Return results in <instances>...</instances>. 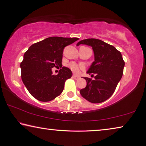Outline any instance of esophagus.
Instances as JSON below:
<instances>
[{"label": "esophagus", "instance_id": "obj_1", "mask_svg": "<svg viewBox=\"0 0 146 146\" xmlns=\"http://www.w3.org/2000/svg\"><path fill=\"white\" fill-rule=\"evenodd\" d=\"M73 78L74 79H75V80H78V79H79V78H80V76H76V75H73Z\"/></svg>", "mask_w": 146, "mask_h": 146}]
</instances>
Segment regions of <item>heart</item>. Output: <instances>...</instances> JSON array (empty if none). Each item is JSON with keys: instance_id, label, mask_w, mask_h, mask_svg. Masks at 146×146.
Here are the masks:
<instances>
[{"instance_id": "heart-1", "label": "heart", "mask_w": 146, "mask_h": 146, "mask_svg": "<svg viewBox=\"0 0 146 146\" xmlns=\"http://www.w3.org/2000/svg\"><path fill=\"white\" fill-rule=\"evenodd\" d=\"M69 68H70V70L73 72L78 73L80 71V70H83V69H84V66L83 65H78L76 63L73 62L69 64Z\"/></svg>"}]
</instances>
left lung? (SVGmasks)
<instances>
[{
  "mask_svg": "<svg viewBox=\"0 0 146 146\" xmlns=\"http://www.w3.org/2000/svg\"><path fill=\"white\" fill-rule=\"evenodd\" d=\"M80 44L92 47L94 61L87 73L95 74L94 80L84 77L87 86L80 90V93L89 102H105L112 96L123 76L124 62L122 55L114 46L98 39H84L76 45Z\"/></svg>",
  "mask_w": 146,
  "mask_h": 146,
  "instance_id": "1",
  "label": "left lung"
}]
</instances>
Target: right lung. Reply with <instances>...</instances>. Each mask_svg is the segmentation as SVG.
I'll return each mask as SVG.
<instances>
[{
	"label": "right lung",
	"instance_id": "1",
	"mask_svg": "<svg viewBox=\"0 0 146 146\" xmlns=\"http://www.w3.org/2000/svg\"><path fill=\"white\" fill-rule=\"evenodd\" d=\"M76 38L50 37L29 47L21 62L23 83L33 97L41 102H50L62 93L65 81L72 72L63 66L57 76L51 68L62 67L64 47L77 41Z\"/></svg>",
	"mask_w": 146,
	"mask_h": 146
}]
</instances>
